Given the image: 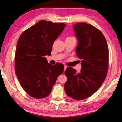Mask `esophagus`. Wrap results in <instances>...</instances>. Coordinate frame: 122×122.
Instances as JSON below:
<instances>
[{"label": "esophagus", "instance_id": "obj_1", "mask_svg": "<svg viewBox=\"0 0 122 122\" xmlns=\"http://www.w3.org/2000/svg\"><path fill=\"white\" fill-rule=\"evenodd\" d=\"M67 66H66V65L64 66V71H66V69H67Z\"/></svg>", "mask_w": 122, "mask_h": 122}]
</instances>
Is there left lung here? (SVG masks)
Segmentation results:
<instances>
[{
	"label": "left lung",
	"instance_id": "left-lung-1",
	"mask_svg": "<svg viewBox=\"0 0 122 122\" xmlns=\"http://www.w3.org/2000/svg\"><path fill=\"white\" fill-rule=\"evenodd\" d=\"M78 45L76 53L82 59L81 71L67 67L65 74L66 94L76 100L93 95L104 82L109 65V49L106 39L100 30L92 25L80 22L74 25Z\"/></svg>",
	"mask_w": 122,
	"mask_h": 122
}]
</instances>
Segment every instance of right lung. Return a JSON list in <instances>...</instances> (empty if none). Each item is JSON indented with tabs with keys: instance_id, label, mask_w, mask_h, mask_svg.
Masks as SVG:
<instances>
[{
	"instance_id": "obj_1",
	"label": "right lung",
	"mask_w": 122,
	"mask_h": 122,
	"mask_svg": "<svg viewBox=\"0 0 122 122\" xmlns=\"http://www.w3.org/2000/svg\"><path fill=\"white\" fill-rule=\"evenodd\" d=\"M66 25L41 20L22 33L18 40L15 54V71L18 81L29 95L43 98L51 93L63 64L48 63L54 42Z\"/></svg>"
}]
</instances>
